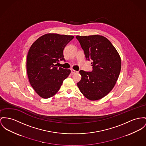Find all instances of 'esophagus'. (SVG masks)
I'll list each match as a JSON object with an SVG mask.
<instances>
[{"instance_id":"34e87169","label":"esophagus","mask_w":146,"mask_h":146,"mask_svg":"<svg viewBox=\"0 0 146 146\" xmlns=\"http://www.w3.org/2000/svg\"><path fill=\"white\" fill-rule=\"evenodd\" d=\"M71 71V73H72V74H76V73H78V71H75V70H73V69H72Z\"/></svg>"}]
</instances>
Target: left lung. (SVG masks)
I'll list each match as a JSON object with an SVG mask.
<instances>
[{
  "mask_svg": "<svg viewBox=\"0 0 146 146\" xmlns=\"http://www.w3.org/2000/svg\"><path fill=\"white\" fill-rule=\"evenodd\" d=\"M86 60H91L92 71H79L81 80L77 85L85 97L91 101L101 99L115 86L118 78L121 60L116 49L101 35L76 36Z\"/></svg>",
  "mask_w": 146,
  "mask_h": 146,
  "instance_id": "1",
  "label": "left lung"
}]
</instances>
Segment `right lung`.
<instances>
[{
  "mask_svg": "<svg viewBox=\"0 0 146 146\" xmlns=\"http://www.w3.org/2000/svg\"><path fill=\"white\" fill-rule=\"evenodd\" d=\"M74 36L49 33L40 36L31 46L27 58L30 84L40 97L48 98L60 90L70 70L57 66L65 60L63 50Z\"/></svg>",
  "mask_w": 146,
  "mask_h": 146,
  "instance_id": "obj_1",
  "label": "right lung"
}]
</instances>
